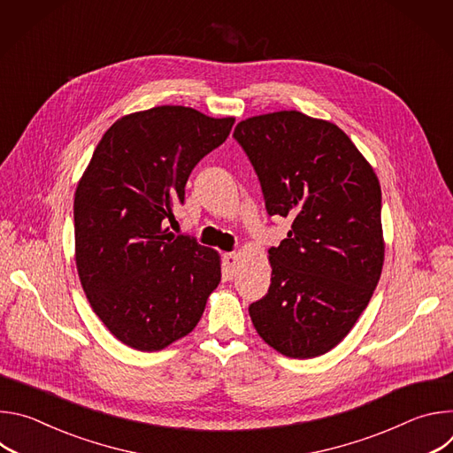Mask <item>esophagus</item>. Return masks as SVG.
<instances>
[{
  "instance_id": "1",
  "label": "esophagus",
  "mask_w": 453,
  "mask_h": 453,
  "mask_svg": "<svg viewBox=\"0 0 453 453\" xmlns=\"http://www.w3.org/2000/svg\"><path fill=\"white\" fill-rule=\"evenodd\" d=\"M222 265H224V274L226 278H233L234 274V265H236V254L234 252H226L222 256Z\"/></svg>"
}]
</instances>
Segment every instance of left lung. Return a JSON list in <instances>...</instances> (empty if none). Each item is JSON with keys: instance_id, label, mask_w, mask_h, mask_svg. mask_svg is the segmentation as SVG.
<instances>
[{"instance_id": "8db88e82", "label": "left lung", "mask_w": 453, "mask_h": 453, "mask_svg": "<svg viewBox=\"0 0 453 453\" xmlns=\"http://www.w3.org/2000/svg\"><path fill=\"white\" fill-rule=\"evenodd\" d=\"M233 136L267 213L292 220L269 249L271 287L249 306L252 325L281 355H325L355 326L381 274L378 177L337 125L299 111L247 118Z\"/></svg>"}]
</instances>
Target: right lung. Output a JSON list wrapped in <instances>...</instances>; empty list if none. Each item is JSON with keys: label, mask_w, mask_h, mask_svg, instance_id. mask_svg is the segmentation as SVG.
<instances>
[{"label": "right lung", "mask_w": 453, "mask_h": 453, "mask_svg": "<svg viewBox=\"0 0 453 453\" xmlns=\"http://www.w3.org/2000/svg\"><path fill=\"white\" fill-rule=\"evenodd\" d=\"M233 123L152 107L112 123L93 152L75 191L77 271L95 313L127 346L157 351L188 335L220 283L219 254L166 224L191 170Z\"/></svg>", "instance_id": "obj_1"}]
</instances>
